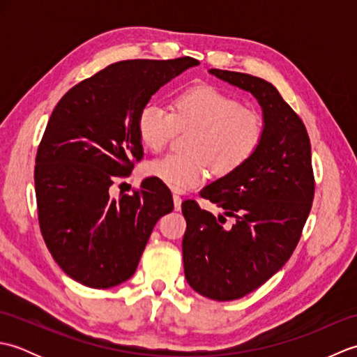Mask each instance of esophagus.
<instances>
[{"label":"esophagus","instance_id":"obj_1","mask_svg":"<svg viewBox=\"0 0 357 357\" xmlns=\"http://www.w3.org/2000/svg\"><path fill=\"white\" fill-rule=\"evenodd\" d=\"M173 204H174V210L179 211L181 210V204H183V198L179 195H173Z\"/></svg>","mask_w":357,"mask_h":357}]
</instances>
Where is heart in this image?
<instances>
[{
  "label": "heart",
  "mask_w": 357,
  "mask_h": 357,
  "mask_svg": "<svg viewBox=\"0 0 357 357\" xmlns=\"http://www.w3.org/2000/svg\"><path fill=\"white\" fill-rule=\"evenodd\" d=\"M187 128L193 130L185 147L188 153H170L147 164L149 176L174 192L201 184L210 165L218 174L239 169L255 155L264 136L259 113L208 84L179 92L172 110L153 101L139 110V139L153 151L164 149L176 130Z\"/></svg>",
  "instance_id": "b5f03b06"
}]
</instances>
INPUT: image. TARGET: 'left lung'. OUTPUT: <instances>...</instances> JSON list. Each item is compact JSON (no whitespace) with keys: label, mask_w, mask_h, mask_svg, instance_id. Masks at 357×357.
<instances>
[{"label":"left lung","mask_w":357,"mask_h":357,"mask_svg":"<svg viewBox=\"0 0 357 357\" xmlns=\"http://www.w3.org/2000/svg\"><path fill=\"white\" fill-rule=\"evenodd\" d=\"M208 72L252 93L264 119L255 155L201 190L224 215L215 218L195 201L183 202L188 285L208 299L233 301L267 282L298 245L314 196L312 146L304 123L268 81L239 72ZM225 215L235 218L231 229L223 227Z\"/></svg>","instance_id":"1"}]
</instances>
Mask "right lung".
<instances>
[{"label": "right lung", "instance_id": "1", "mask_svg": "<svg viewBox=\"0 0 357 357\" xmlns=\"http://www.w3.org/2000/svg\"><path fill=\"white\" fill-rule=\"evenodd\" d=\"M198 64L190 56L119 61L72 87L53 109L35 161L38 219L53 259L77 282L110 288L130 279L158 219L173 210L158 179L118 199L109 188L142 159V105Z\"/></svg>", "mask_w": 357, "mask_h": 357}]
</instances>
